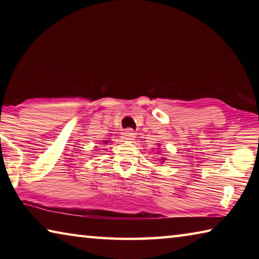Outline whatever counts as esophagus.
<instances>
[{
    "mask_svg": "<svg viewBox=\"0 0 259 259\" xmlns=\"http://www.w3.org/2000/svg\"><path fill=\"white\" fill-rule=\"evenodd\" d=\"M135 137H136L135 131L131 129H128V130H125L124 133H122V138H123L124 140H133Z\"/></svg>",
    "mask_w": 259,
    "mask_h": 259,
    "instance_id": "1",
    "label": "esophagus"
}]
</instances>
